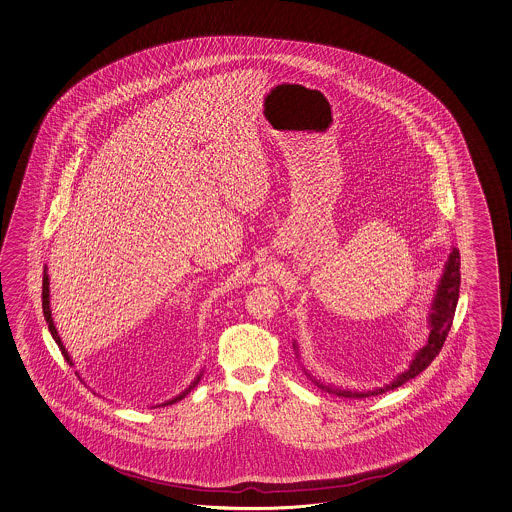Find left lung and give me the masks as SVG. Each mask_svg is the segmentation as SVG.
<instances>
[{"instance_id": "1", "label": "left lung", "mask_w": 512, "mask_h": 512, "mask_svg": "<svg viewBox=\"0 0 512 512\" xmlns=\"http://www.w3.org/2000/svg\"><path fill=\"white\" fill-rule=\"evenodd\" d=\"M459 287H461V253L457 248H453V251L449 253L448 261L444 264V270H442V275L438 279L437 288H435L433 300L429 305V312H427V329H429L427 342L412 355L409 368L396 375L387 385L372 388V390H351V388L337 387V385L325 383L322 379H316L305 368H303V372L316 387L322 388L324 392H329V394H335L338 398H370V396H377V394H383L388 390L401 387L403 383H407V381L414 379L416 375L422 374L425 368L437 357L438 351L444 346L449 329H451L453 316H455V309H457ZM292 346L296 351V357L300 359V349H298L296 340L292 342Z\"/></svg>"}]
</instances>
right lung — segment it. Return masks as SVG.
<instances>
[{"instance_id": "obj_1", "label": "right lung", "mask_w": 512, "mask_h": 512, "mask_svg": "<svg viewBox=\"0 0 512 512\" xmlns=\"http://www.w3.org/2000/svg\"><path fill=\"white\" fill-rule=\"evenodd\" d=\"M42 309H44V318H46V324L50 327L51 337L53 340L57 342V346L61 349V353L64 355V359L66 362L70 364V366H74V361H72V357H70V353H68V349L64 348L63 340H61V335H59V331H57V327H55V322H53V316H51V303H50V275H48V266H44V277H42ZM77 377L81 379V375L79 372H75ZM203 377V370H201L200 374L194 377V381L188 385L183 392H179L177 396H174L172 399H166L163 403H159V405H155V407H166V405H174L177 401H181V399L187 396L188 392L192 390V388L196 387L198 383H200V379ZM83 381V379H81Z\"/></svg>"}]
</instances>
